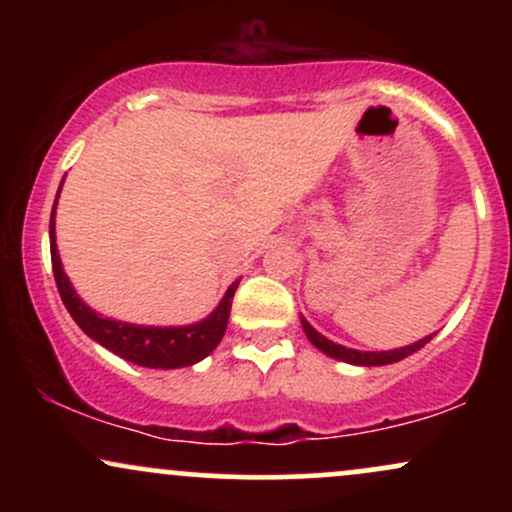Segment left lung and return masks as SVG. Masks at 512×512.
Here are the masks:
<instances>
[{
  "mask_svg": "<svg viewBox=\"0 0 512 512\" xmlns=\"http://www.w3.org/2000/svg\"><path fill=\"white\" fill-rule=\"evenodd\" d=\"M301 325H303V332L305 337L310 339V344L315 346V349H320L322 354L330 356V358H337V361H344V363H351V366H387V363H397L402 361V358H407L414 354V351H419L421 346H426L431 342L433 334H428V337L419 339V342L409 344V346H399V349H390V351H358V349H349V346H342L337 342H332V339H327L325 334H320L315 330L313 325H310L305 317H301Z\"/></svg>",
  "mask_w": 512,
  "mask_h": 512,
  "instance_id": "left-lung-1",
  "label": "left lung"
}]
</instances>
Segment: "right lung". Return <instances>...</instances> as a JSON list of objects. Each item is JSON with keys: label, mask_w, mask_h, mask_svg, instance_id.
<instances>
[{"label": "right lung", "mask_w": 512, "mask_h": 512, "mask_svg": "<svg viewBox=\"0 0 512 512\" xmlns=\"http://www.w3.org/2000/svg\"><path fill=\"white\" fill-rule=\"evenodd\" d=\"M64 182V180H62ZM62 190V185H60ZM57 190V197H60ZM55 207H52L50 216V257H52V272H55L57 291H60L64 308L74 317L76 325L84 330V334L113 351L120 358L129 363H137L144 368H185L195 366V363L207 358L211 351L219 346V342L226 334L228 315H231V301L236 293L240 279L228 286L211 313L204 320L192 322V325H178V327H154V325H132V322L113 320V317L98 315L96 310L88 308L81 301L79 293L74 291L72 281L64 274L60 252H57V238H55Z\"/></svg>", "instance_id": "add662e5"}]
</instances>
